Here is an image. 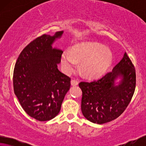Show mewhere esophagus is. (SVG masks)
<instances>
[{
  "label": "esophagus",
  "mask_w": 146,
  "mask_h": 146,
  "mask_svg": "<svg viewBox=\"0 0 146 146\" xmlns=\"http://www.w3.org/2000/svg\"><path fill=\"white\" fill-rule=\"evenodd\" d=\"M78 84V82L76 80H71V85L72 86H77Z\"/></svg>",
  "instance_id": "esophagus-1"
}]
</instances>
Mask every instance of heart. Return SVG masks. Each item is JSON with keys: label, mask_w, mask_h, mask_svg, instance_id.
Here are the masks:
<instances>
[{"label": "heart", "mask_w": 146, "mask_h": 146, "mask_svg": "<svg viewBox=\"0 0 146 146\" xmlns=\"http://www.w3.org/2000/svg\"><path fill=\"white\" fill-rule=\"evenodd\" d=\"M112 53L108 47L97 42H84L76 45L70 52H64L61 65L66 74H70L80 62L81 70L86 76L94 78L103 74L112 62Z\"/></svg>", "instance_id": "b5f03b06"}]
</instances>
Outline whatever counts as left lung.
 I'll return each instance as SVG.
<instances>
[{"label": "left lung", "instance_id": "left-lung-1", "mask_svg": "<svg viewBox=\"0 0 146 146\" xmlns=\"http://www.w3.org/2000/svg\"><path fill=\"white\" fill-rule=\"evenodd\" d=\"M117 77L121 80L115 83ZM136 75L133 63L126 52L112 70L91 82H81V109L91 122L102 124L118 117L130 102L134 94Z\"/></svg>", "mask_w": 146, "mask_h": 146}]
</instances>
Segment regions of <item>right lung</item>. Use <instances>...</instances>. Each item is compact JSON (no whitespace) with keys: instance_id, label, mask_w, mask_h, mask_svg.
I'll list each match as a JSON object with an SVG mask.
<instances>
[{"instance_id":"1","label":"right lung","mask_w":146,"mask_h":146,"mask_svg":"<svg viewBox=\"0 0 146 146\" xmlns=\"http://www.w3.org/2000/svg\"><path fill=\"white\" fill-rule=\"evenodd\" d=\"M63 31L43 35L23 50L13 72L14 92L22 108L38 121L54 118L70 88V78L58 69L63 52L52 44Z\"/></svg>"}]
</instances>
